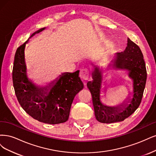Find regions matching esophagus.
<instances>
[{"label":"esophagus","instance_id":"esophagus-1","mask_svg":"<svg viewBox=\"0 0 156 156\" xmlns=\"http://www.w3.org/2000/svg\"><path fill=\"white\" fill-rule=\"evenodd\" d=\"M80 77L82 79V80L86 81L89 77V72L87 69H82L80 72Z\"/></svg>","mask_w":156,"mask_h":156}]
</instances>
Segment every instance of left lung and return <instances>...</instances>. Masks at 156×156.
<instances>
[{
    "label": "left lung",
    "instance_id": "8db88e82",
    "mask_svg": "<svg viewBox=\"0 0 156 156\" xmlns=\"http://www.w3.org/2000/svg\"><path fill=\"white\" fill-rule=\"evenodd\" d=\"M112 67L116 70H127L128 76L133 80V98L128 97L116 106L104 104L100 100L102 76L97 65H94L92 74L93 81H89L87 86L92 95L94 115L98 122L113 123L122 121L133 114L141 102L147 81L146 69L143 53L137 45L128 39L127 47L124 52L116 53L112 61Z\"/></svg>",
    "mask_w": 156,
    "mask_h": 156
}]
</instances>
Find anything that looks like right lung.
I'll use <instances>...</instances> for the list:
<instances>
[{"mask_svg": "<svg viewBox=\"0 0 156 156\" xmlns=\"http://www.w3.org/2000/svg\"><path fill=\"white\" fill-rule=\"evenodd\" d=\"M33 33L20 46L15 55L13 83L17 98L23 109L34 119L43 123L56 124L66 122L75 96L83 88L80 71L64 73L46 86H39L30 80L24 58V49L30 38L42 32Z\"/></svg>", "mask_w": 156, "mask_h": 156, "instance_id": "right-lung-1", "label": "right lung"}]
</instances>
